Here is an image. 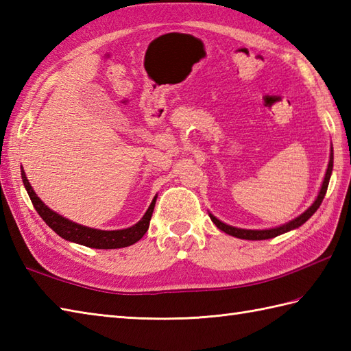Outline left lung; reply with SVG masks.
Masks as SVG:
<instances>
[{"instance_id": "8db88e82", "label": "left lung", "mask_w": 351, "mask_h": 351, "mask_svg": "<svg viewBox=\"0 0 351 351\" xmlns=\"http://www.w3.org/2000/svg\"><path fill=\"white\" fill-rule=\"evenodd\" d=\"M332 169H333V151L330 154V160H329V166H327V170H326V176H324V181H323V185L322 189H319V193L317 199L314 200V204H312L306 211H304L303 214H300L299 217L291 220L288 223H285V225H282L279 228H273V229H263V230H252V229H240V228H234V226H229L226 225V223H221L219 219H215L213 214H210V217L213 220V223L215 226H217L220 230H223V232H226L229 235L232 237H237V238H241V240H268V238H274L278 237L280 234H285L288 232V230H293L295 228L302 226L304 221H306L312 214H314L319 205H322L323 199H324V195H326V190H327V185H329V180H330V175H332Z\"/></svg>"}]
</instances>
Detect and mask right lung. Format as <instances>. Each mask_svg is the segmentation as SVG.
Returning a JSON list of instances; mask_svg holds the SVG:
<instances>
[{
	"mask_svg": "<svg viewBox=\"0 0 351 351\" xmlns=\"http://www.w3.org/2000/svg\"><path fill=\"white\" fill-rule=\"evenodd\" d=\"M22 181H24L25 189L29 195V199L36 208V211L39 213L40 217L45 220V223L54 230L57 235L72 243H77L81 245H87V247L92 249H121V247H128V245L137 243L141 237L146 234L149 228V221H151L155 200H152L151 206L147 208L143 217L136 225L128 228V229H121V230H101V229H93L87 228L83 225H78V223H73L68 219L62 217L60 214L54 213L52 210L45 205L42 200L37 197L33 187L29 185L25 171L22 170Z\"/></svg>",
	"mask_w": 351,
	"mask_h": 351,
	"instance_id": "add662e5",
	"label": "right lung"
}]
</instances>
